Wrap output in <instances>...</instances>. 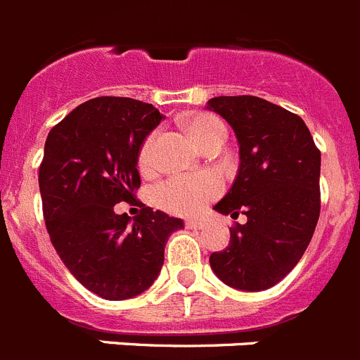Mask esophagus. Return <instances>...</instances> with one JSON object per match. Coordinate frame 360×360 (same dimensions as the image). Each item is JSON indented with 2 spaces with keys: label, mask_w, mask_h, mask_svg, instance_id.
<instances>
[{
  "label": "esophagus",
  "mask_w": 360,
  "mask_h": 360,
  "mask_svg": "<svg viewBox=\"0 0 360 360\" xmlns=\"http://www.w3.org/2000/svg\"><path fill=\"white\" fill-rule=\"evenodd\" d=\"M201 226H202V221H199V219H188V221H186V228L195 230V228H201Z\"/></svg>",
  "instance_id": "esophagus-1"
}]
</instances>
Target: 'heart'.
Instances as JSON below:
<instances>
[{
  "label": "heart",
  "mask_w": 360,
  "mask_h": 360,
  "mask_svg": "<svg viewBox=\"0 0 360 360\" xmlns=\"http://www.w3.org/2000/svg\"><path fill=\"white\" fill-rule=\"evenodd\" d=\"M224 128V124L210 114H195L188 120V132L192 139L198 143L206 141L214 132ZM155 134H150L139 150V168L150 170L152 159H154ZM223 188L221 181L212 174H188V176H174L162 181L154 190V198L161 208L179 215L198 214L208 201L219 195Z\"/></svg>",
  "instance_id": "1"
}]
</instances>
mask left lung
<instances>
[{
  "label": "left lung",
  "instance_id": "left-lung-1",
  "mask_svg": "<svg viewBox=\"0 0 360 360\" xmlns=\"http://www.w3.org/2000/svg\"><path fill=\"white\" fill-rule=\"evenodd\" d=\"M206 108L228 121L239 143L236 181L214 210L246 215L210 266L232 288L268 290L293 270L315 232L321 152L299 115L266 99L219 96Z\"/></svg>",
  "mask_w": 360,
  "mask_h": 360
}]
</instances>
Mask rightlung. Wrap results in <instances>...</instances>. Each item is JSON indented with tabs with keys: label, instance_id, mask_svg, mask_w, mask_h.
Here are the masks:
<instances>
[{
	"label": "right lung",
	"instance_id": "1",
	"mask_svg": "<svg viewBox=\"0 0 360 360\" xmlns=\"http://www.w3.org/2000/svg\"><path fill=\"white\" fill-rule=\"evenodd\" d=\"M165 117L130 98H96L49 132L39 192L50 240L86 290L123 301L148 290L161 271L165 246L183 221L143 205L134 217L115 214L136 202L139 150Z\"/></svg>",
	"mask_w": 360,
	"mask_h": 360
}]
</instances>
